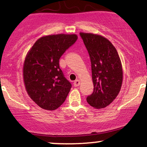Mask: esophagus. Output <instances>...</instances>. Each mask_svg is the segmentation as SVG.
<instances>
[{"mask_svg":"<svg viewBox=\"0 0 147 147\" xmlns=\"http://www.w3.org/2000/svg\"><path fill=\"white\" fill-rule=\"evenodd\" d=\"M79 85H80V81H79V79H77V80L75 81V82H74V86H79Z\"/></svg>","mask_w":147,"mask_h":147,"instance_id":"esophagus-1","label":"esophagus"}]
</instances>
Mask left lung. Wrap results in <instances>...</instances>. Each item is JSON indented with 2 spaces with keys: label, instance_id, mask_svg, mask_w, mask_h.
<instances>
[{
  "label": "left lung",
  "instance_id": "8db88e82",
  "mask_svg": "<svg viewBox=\"0 0 147 147\" xmlns=\"http://www.w3.org/2000/svg\"><path fill=\"white\" fill-rule=\"evenodd\" d=\"M90 58L94 91L87 102L97 109L111 104L120 91L123 81L122 65L118 52L105 37L80 32Z\"/></svg>",
  "mask_w": 147,
  "mask_h": 147
}]
</instances>
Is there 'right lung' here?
<instances>
[{
  "label": "right lung",
  "instance_id": "right-lung-1",
  "mask_svg": "<svg viewBox=\"0 0 147 147\" xmlns=\"http://www.w3.org/2000/svg\"><path fill=\"white\" fill-rule=\"evenodd\" d=\"M77 38L75 34L42 36L27 53L23 68L25 90L41 109L55 110L65 102L72 85L64 77L59 62Z\"/></svg>",
  "mask_w": 147,
  "mask_h": 147
}]
</instances>
